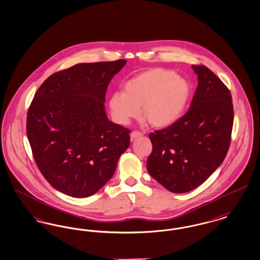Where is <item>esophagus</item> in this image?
<instances>
[{"label": "esophagus", "instance_id": "34e87169", "mask_svg": "<svg viewBox=\"0 0 260 260\" xmlns=\"http://www.w3.org/2000/svg\"><path fill=\"white\" fill-rule=\"evenodd\" d=\"M143 134L142 133H140V132H138V131H133L132 132V134H131V139L132 140H134L135 139L136 137H138V136H142Z\"/></svg>", "mask_w": 260, "mask_h": 260}]
</instances>
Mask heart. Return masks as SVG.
Segmentation results:
<instances>
[{
  "label": "heart",
  "mask_w": 260,
  "mask_h": 260,
  "mask_svg": "<svg viewBox=\"0 0 260 260\" xmlns=\"http://www.w3.org/2000/svg\"><path fill=\"white\" fill-rule=\"evenodd\" d=\"M191 93L190 84L173 71L152 69L127 81L125 93L116 92L110 99L115 121L127 125L142 115L155 126L173 124L183 114Z\"/></svg>",
  "instance_id": "b5f03b06"
}]
</instances>
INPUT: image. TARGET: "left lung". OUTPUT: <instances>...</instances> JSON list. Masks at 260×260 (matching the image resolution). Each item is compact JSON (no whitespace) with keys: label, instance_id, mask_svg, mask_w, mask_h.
Returning a JSON list of instances; mask_svg holds the SVG:
<instances>
[{"label":"left lung","instance_id":"1","mask_svg":"<svg viewBox=\"0 0 260 260\" xmlns=\"http://www.w3.org/2000/svg\"><path fill=\"white\" fill-rule=\"evenodd\" d=\"M198 86L187 112L149 135L150 175L169 191L187 192L207 180L229 152L233 104L229 88L206 66L192 64Z\"/></svg>","mask_w":260,"mask_h":260}]
</instances>
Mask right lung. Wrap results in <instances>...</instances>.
<instances>
[{"label":"right lung","instance_id":"1","mask_svg":"<svg viewBox=\"0 0 260 260\" xmlns=\"http://www.w3.org/2000/svg\"><path fill=\"white\" fill-rule=\"evenodd\" d=\"M125 60L77 63L41 85L27 113V136L41 173L73 198L94 194L113 176L131 129L108 120V84Z\"/></svg>","mask_w":260,"mask_h":260}]
</instances>
